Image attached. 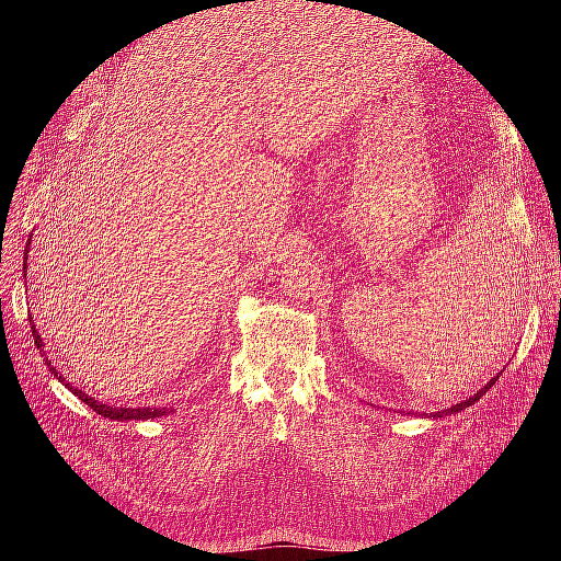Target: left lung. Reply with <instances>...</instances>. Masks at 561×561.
<instances>
[{
    "mask_svg": "<svg viewBox=\"0 0 561 561\" xmlns=\"http://www.w3.org/2000/svg\"><path fill=\"white\" fill-rule=\"evenodd\" d=\"M496 379H499V377H494V379H491V381H489V383H486V386H484V388L480 390V393H474L472 398H468V400H463V402H458V404L449 407V410H443V412H433L431 416H433V419H437V416H439V419H443V416H447V414H458V412H461V410H466V407H470V404H474V402H478V400H480V398H482V396L486 393V390H489L491 386H494V383H496Z\"/></svg>",
    "mask_w": 561,
    "mask_h": 561,
    "instance_id": "left-lung-1",
    "label": "left lung"
}]
</instances>
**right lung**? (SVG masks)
Instances as JSON below:
<instances>
[{"mask_svg": "<svg viewBox=\"0 0 561 561\" xmlns=\"http://www.w3.org/2000/svg\"><path fill=\"white\" fill-rule=\"evenodd\" d=\"M27 243H30V241H27ZM25 254H27V252H25ZM32 336H35V344H37L39 353L44 355V342H42V334L35 330V322H32ZM44 358H46V355H44ZM46 367L50 369V375L58 377V381H62L81 402H87V404L91 407V410H93L95 414H100V416H107V419H112V421H133V419H157V416L168 414L165 407H163V410H157V407H138V410H130V407H107V404L98 402V400H93L91 396L83 393V390H79V388L67 383V381L58 375V369H56L54 365H50L48 358H46Z\"/></svg>", "mask_w": 561, "mask_h": 561, "instance_id": "1", "label": "right lung"}]
</instances>
